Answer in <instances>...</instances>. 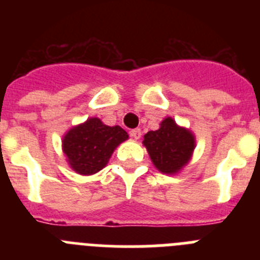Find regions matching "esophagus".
<instances>
[{
  "instance_id": "1",
  "label": "esophagus",
  "mask_w": 260,
  "mask_h": 260,
  "mask_svg": "<svg viewBox=\"0 0 260 260\" xmlns=\"http://www.w3.org/2000/svg\"><path fill=\"white\" fill-rule=\"evenodd\" d=\"M130 135H132V138H134L135 141H138V139L142 137L141 128H134V130H132V132H130Z\"/></svg>"
}]
</instances>
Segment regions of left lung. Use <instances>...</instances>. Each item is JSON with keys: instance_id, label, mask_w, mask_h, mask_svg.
Returning a JSON list of instances; mask_svg holds the SVG:
<instances>
[{"instance_id": "obj_1", "label": "left lung", "mask_w": 260, "mask_h": 260, "mask_svg": "<svg viewBox=\"0 0 260 260\" xmlns=\"http://www.w3.org/2000/svg\"><path fill=\"white\" fill-rule=\"evenodd\" d=\"M142 143L162 174L180 173L190 162L197 147L191 130L180 126L172 117H165L157 130L147 133Z\"/></svg>"}]
</instances>
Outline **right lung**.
Listing matches in <instances>:
<instances>
[{"label": "right lung", "mask_w": 260, "mask_h": 260, "mask_svg": "<svg viewBox=\"0 0 260 260\" xmlns=\"http://www.w3.org/2000/svg\"><path fill=\"white\" fill-rule=\"evenodd\" d=\"M128 135L121 126H108L98 117L73 126L62 137L69 167L80 176H91L107 167L110 156Z\"/></svg>", "instance_id": "1"}]
</instances>
